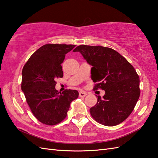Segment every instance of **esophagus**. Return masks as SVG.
<instances>
[{"instance_id":"34e87169","label":"esophagus","mask_w":158,"mask_h":158,"mask_svg":"<svg viewBox=\"0 0 158 158\" xmlns=\"http://www.w3.org/2000/svg\"><path fill=\"white\" fill-rule=\"evenodd\" d=\"M79 94L80 97H85L87 95V93L85 92H83V91H80L79 93Z\"/></svg>"}]
</instances>
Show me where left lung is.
<instances>
[{
  "label": "left lung",
  "mask_w": 158,
  "mask_h": 158,
  "mask_svg": "<svg viewBox=\"0 0 158 158\" xmlns=\"http://www.w3.org/2000/svg\"><path fill=\"white\" fill-rule=\"evenodd\" d=\"M73 52H79L92 66L93 89L105 91L103 98L97 96L96 105L89 109L94 119L106 126L123 122L140 96V79L135 68L115 50L106 47L81 45Z\"/></svg>",
  "instance_id": "obj_1"
}]
</instances>
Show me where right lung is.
Masks as SVG:
<instances>
[{
    "label": "right lung",
    "mask_w": 158,
    "mask_h": 158,
    "mask_svg": "<svg viewBox=\"0 0 158 158\" xmlns=\"http://www.w3.org/2000/svg\"><path fill=\"white\" fill-rule=\"evenodd\" d=\"M75 45L46 44L32 53L22 69V90L35 117L48 126L64 119L70 102L77 99V90H56V80L62 78L61 64Z\"/></svg>",
    "instance_id": "add662e5"
}]
</instances>
